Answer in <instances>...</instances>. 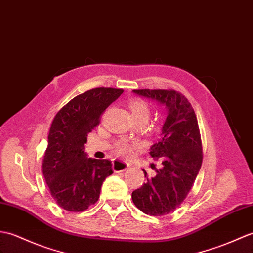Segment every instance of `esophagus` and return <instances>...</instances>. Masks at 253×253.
<instances>
[{
  "mask_svg": "<svg viewBox=\"0 0 253 253\" xmlns=\"http://www.w3.org/2000/svg\"><path fill=\"white\" fill-rule=\"evenodd\" d=\"M112 166H113V170H114L115 172H123V171H125L126 169H128L129 167H130V165H129L128 163L120 161V160L113 161Z\"/></svg>",
  "mask_w": 253,
  "mask_h": 253,
  "instance_id": "esophagus-1",
  "label": "esophagus"
}]
</instances>
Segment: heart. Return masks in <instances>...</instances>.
Masks as SVG:
<instances>
[{
  "instance_id": "obj_1",
  "label": "heart",
  "mask_w": 253,
  "mask_h": 253,
  "mask_svg": "<svg viewBox=\"0 0 253 253\" xmlns=\"http://www.w3.org/2000/svg\"><path fill=\"white\" fill-rule=\"evenodd\" d=\"M130 110L132 114V119H143L148 121L150 116V109L142 100H133L130 103ZM140 145L138 143H128L126 141H119L114 146V151L116 154L122 156H130L134 151L138 150Z\"/></svg>"
}]
</instances>
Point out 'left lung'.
<instances>
[{
    "label": "left lung",
    "instance_id": "left-lung-1",
    "mask_svg": "<svg viewBox=\"0 0 253 253\" xmlns=\"http://www.w3.org/2000/svg\"><path fill=\"white\" fill-rule=\"evenodd\" d=\"M139 96L164 104L167 117L161 139L150 149V155L161 161L162 168L131 194L132 202L142 212L164 215L178 208L191 191L203 162L198 122L191 103L182 93L165 89H134Z\"/></svg>",
    "mask_w": 253,
    "mask_h": 253
}]
</instances>
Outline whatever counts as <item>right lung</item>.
<instances>
[{
    "label": "right lung",
    "mask_w": 253,
    "mask_h": 253,
    "mask_svg": "<svg viewBox=\"0 0 253 253\" xmlns=\"http://www.w3.org/2000/svg\"><path fill=\"white\" fill-rule=\"evenodd\" d=\"M123 89L99 87L74 97L51 123L43 158V174L51 196L61 208L80 212L95 204L105 178L113 173L109 160L88 158L87 134Z\"/></svg>",
    "instance_id": "obj_1"
}]
</instances>
